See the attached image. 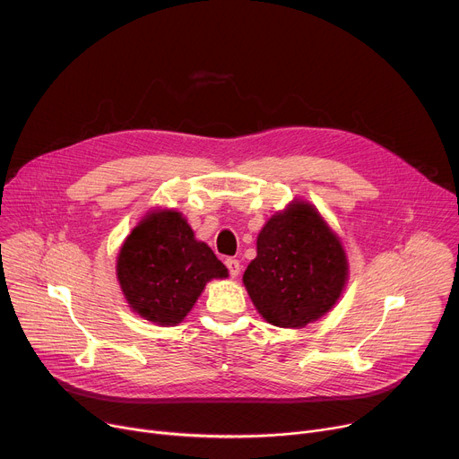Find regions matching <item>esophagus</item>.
<instances>
[{
    "label": "esophagus",
    "mask_w": 459,
    "mask_h": 459,
    "mask_svg": "<svg viewBox=\"0 0 459 459\" xmlns=\"http://www.w3.org/2000/svg\"><path fill=\"white\" fill-rule=\"evenodd\" d=\"M225 264H227L230 277H238V275H239V270H242V266H239V262H238L236 258H227Z\"/></svg>",
    "instance_id": "34e87169"
}]
</instances>
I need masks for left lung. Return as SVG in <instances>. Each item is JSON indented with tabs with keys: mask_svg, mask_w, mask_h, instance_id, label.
<instances>
[{
	"mask_svg": "<svg viewBox=\"0 0 459 459\" xmlns=\"http://www.w3.org/2000/svg\"><path fill=\"white\" fill-rule=\"evenodd\" d=\"M350 277L344 246L315 204L294 199L275 212L256 238L244 286L272 325L301 329L325 316Z\"/></svg>",
	"mask_w": 459,
	"mask_h": 459,
	"instance_id": "obj_1",
	"label": "left lung"
}]
</instances>
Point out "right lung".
<instances>
[{
  "mask_svg": "<svg viewBox=\"0 0 459 459\" xmlns=\"http://www.w3.org/2000/svg\"><path fill=\"white\" fill-rule=\"evenodd\" d=\"M115 272L132 312L161 327L180 324L206 282L229 277L225 264L173 208L141 217L118 249Z\"/></svg>",
  "mask_w": 459,
  "mask_h": 459,
  "instance_id": "1",
  "label": "right lung"
}]
</instances>
